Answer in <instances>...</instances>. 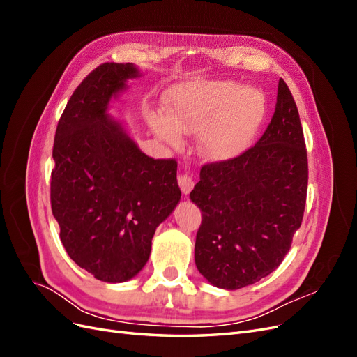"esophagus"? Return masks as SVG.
Masks as SVG:
<instances>
[{"label": "esophagus", "mask_w": 357, "mask_h": 357, "mask_svg": "<svg viewBox=\"0 0 357 357\" xmlns=\"http://www.w3.org/2000/svg\"><path fill=\"white\" fill-rule=\"evenodd\" d=\"M178 186L181 192L185 193V195H188V193L193 189V186H195V181H193V177L188 174V172H181V174H178Z\"/></svg>", "instance_id": "34e87169"}]
</instances>
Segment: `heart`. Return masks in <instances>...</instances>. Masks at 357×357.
<instances>
[{"label": "heart", "mask_w": 357, "mask_h": 357, "mask_svg": "<svg viewBox=\"0 0 357 357\" xmlns=\"http://www.w3.org/2000/svg\"><path fill=\"white\" fill-rule=\"evenodd\" d=\"M169 117L150 114L159 138L178 147L183 133L201 134V150L214 160H229L250 147L266 116L261 91L234 82H192L165 95Z\"/></svg>", "instance_id": "b5f03b06"}]
</instances>
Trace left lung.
Instances as JSON below:
<instances>
[{"label":"left lung","instance_id":"obj_1","mask_svg":"<svg viewBox=\"0 0 357 357\" xmlns=\"http://www.w3.org/2000/svg\"><path fill=\"white\" fill-rule=\"evenodd\" d=\"M308 162L294 96L278 82L275 112L238 158L204 165L190 201L202 213L195 264L219 289L236 290L283 262L305 210Z\"/></svg>","mask_w":357,"mask_h":357}]
</instances>
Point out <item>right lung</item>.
Segmentation results:
<instances>
[{"label":"right lung","mask_w":357,"mask_h":357,"mask_svg":"<svg viewBox=\"0 0 357 357\" xmlns=\"http://www.w3.org/2000/svg\"><path fill=\"white\" fill-rule=\"evenodd\" d=\"M137 77L134 63L96 67L71 95L53 143L50 202L61 241L75 264L105 283L142 271L156 228L181 198L177 162L143 153L109 114L110 101Z\"/></svg>","instance_id":"right-lung-1"}]
</instances>
